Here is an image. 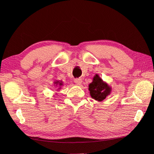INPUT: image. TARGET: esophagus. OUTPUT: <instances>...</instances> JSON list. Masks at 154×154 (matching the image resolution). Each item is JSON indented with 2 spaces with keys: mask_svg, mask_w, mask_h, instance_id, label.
I'll return each instance as SVG.
<instances>
[{
  "mask_svg": "<svg viewBox=\"0 0 154 154\" xmlns=\"http://www.w3.org/2000/svg\"><path fill=\"white\" fill-rule=\"evenodd\" d=\"M82 82V80L81 78H75V79H74V83H75L76 85H80Z\"/></svg>",
  "mask_w": 154,
  "mask_h": 154,
  "instance_id": "1",
  "label": "esophagus"
}]
</instances>
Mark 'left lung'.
<instances>
[{"instance_id":"8db88e82","label":"left lung","mask_w":154,"mask_h":154,"mask_svg":"<svg viewBox=\"0 0 154 154\" xmlns=\"http://www.w3.org/2000/svg\"><path fill=\"white\" fill-rule=\"evenodd\" d=\"M88 90L93 99L96 101H102L108 96L111 91L110 87L103 82L97 74L93 78L92 82L90 83Z\"/></svg>"}]
</instances>
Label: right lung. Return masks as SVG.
<instances>
[{
  "label": "right lung",
  "mask_w": 154,
  "mask_h": 154,
  "mask_svg": "<svg viewBox=\"0 0 154 154\" xmlns=\"http://www.w3.org/2000/svg\"><path fill=\"white\" fill-rule=\"evenodd\" d=\"M55 83H58V82H55ZM59 83H60V85H60V86H61V85H62V83H60V82H59Z\"/></svg>",
  "instance_id": "obj_1"
}]
</instances>
